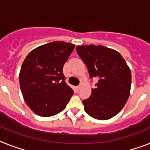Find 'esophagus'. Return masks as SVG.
Returning <instances> with one entry per match:
<instances>
[{
  "label": "esophagus",
  "mask_w": 150,
  "mask_h": 150,
  "mask_svg": "<svg viewBox=\"0 0 150 150\" xmlns=\"http://www.w3.org/2000/svg\"><path fill=\"white\" fill-rule=\"evenodd\" d=\"M80 88H81V87H80V86H78L75 87V89H76V91H79Z\"/></svg>",
  "instance_id": "1"
}]
</instances>
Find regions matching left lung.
I'll return each instance as SVG.
<instances>
[{
  "instance_id": "left-lung-1",
  "label": "left lung",
  "mask_w": 150,
  "mask_h": 150,
  "mask_svg": "<svg viewBox=\"0 0 150 150\" xmlns=\"http://www.w3.org/2000/svg\"><path fill=\"white\" fill-rule=\"evenodd\" d=\"M91 79H97L90 97L82 101L85 111L93 118L107 120L121 111L131 90L132 74L121 54L103 46L76 47Z\"/></svg>"
}]
</instances>
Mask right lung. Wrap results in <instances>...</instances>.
Masks as SVG:
<instances>
[{
  "instance_id": "obj_1",
  "label": "right lung",
  "mask_w": 150,
  "mask_h": 150,
  "mask_svg": "<svg viewBox=\"0 0 150 150\" xmlns=\"http://www.w3.org/2000/svg\"><path fill=\"white\" fill-rule=\"evenodd\" d=\"M74 48L72 43L54 41L35 48L25 58L19 73L21 91L25 102L39 116L62 111L74 93L63 74Z\"/></svg>"
}]
</instances>
